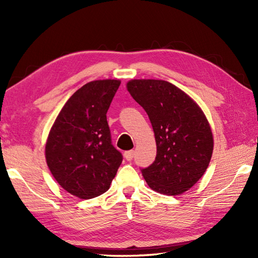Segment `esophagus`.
<instances>
[{
  "mask_svg": "<svg viewBox=\"0 0 258 258\" xmlns=\"http://www.w3.org/2000/svg\"><path fill=\"white\" fill-rule=\"evenodd\" d=\"M134 151L132 150V151H127V152H125L124 153V157L126 158V160L127 161H131V160H133V157H134Z\"/></svg>",
  "mask_w": 258,
  "mask_h": 258,
  "instance_id": "1",
  "label": "esophagus"
}]
</instances>
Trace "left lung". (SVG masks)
Returning <instances> with one entry per match:
<instances>
[{
    "instance_id": "8db88e82",
    "label": "left lung",
    "mask_w": 258,
    "mask_h": 258,
    "mask_svg": "<svg viewBox=\"0 0 258 258\" xmlns=\"http://www.w3.org/2000/svg\"><path fill=\"white\" fill-rule=\"evenodd\" d=\"M126 89L149 115L156 142L155 161L142 175L157 193L183 194L199 182L212 158L214 139L204 112L166 81L131 80Z\"/></svg>"
}]
</instances>
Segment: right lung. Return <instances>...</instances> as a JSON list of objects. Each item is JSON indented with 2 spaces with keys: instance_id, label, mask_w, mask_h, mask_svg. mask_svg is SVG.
Returning a JSON list of instances; mask_svg holds the SVG:
<instances>
[{
  "instance_id": "obj_1",
  "label": "right lung",
  "mask_w": 258,
  "mask_h": 258,
  "mask_svg": "<svg viewBox=\"0 0 258 258\" xmlns=\"http://www.w3.org/2000/svg\"><path fill=\"white\" fill-rule=\"evenodd\" d=\"M119 80L86 83L64 104L45 144L48 168L62 187L90 200L109 188L123 161L111 143L107 109Z\"/></svg>"
}]
</instances>
